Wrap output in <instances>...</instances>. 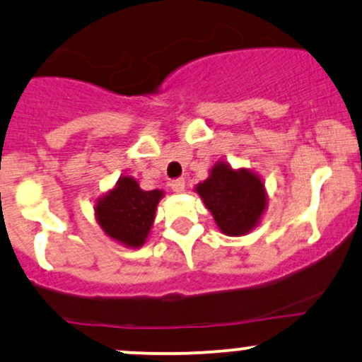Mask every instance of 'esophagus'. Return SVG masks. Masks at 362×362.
Returning a JSON list of instances; mask_svg holds the SVG:
<instances>
[{"instance_id": "1", "label": "esophagus", "mask_w": 362, "mask_h": 362, "mask_svg": "<svg viewBox=\"0 0 362 362\" xmlns=\"http://www.w3.org/2000/svg\"><path fill=\"white\" fill-rule=\"evenodd\" d=\"M170 187H172L173 192H177V194L184 192V190H185V180H184V178H177V180H173L172 184H170Z\"/></svg>"}]
</instances>
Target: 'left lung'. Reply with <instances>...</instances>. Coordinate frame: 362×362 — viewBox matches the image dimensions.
Masks as SVG:
<instances>
[{
  "label": "left lung",
  "instance_id": "left-lung-1",
  "mask_svg": "<svg viewBox=\"0 0 362 362\" xmlns=\"http://www.w3.org/2000/svg\"><path fill=\"white\" fill-rule=\"evenodd\" d=\"M206 208L218 228L230 237H240L259 225L268 196L259 175L247 168L233 170L228 163L218 161L209 177L196 185Z\"/></svg>",
  "mask_w": 362,
  "mask_h": 362
}]
</instances>
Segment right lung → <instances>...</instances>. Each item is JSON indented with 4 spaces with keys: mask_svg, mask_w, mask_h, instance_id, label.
<instances>
[{
    "mask_svg": "<svg viewBox=\"0 0 362 362\" xmlns=\"http://www.w3.org/2000/svg\"><path fill=\"white\" fill-rule=\"evenodd\" d=\"M161 197L163 190H142L136 178L123 175L113 189L96 201L98 225L110 239L127 247H141L148 239Z\"/></svg>",
    "mask_w": 362,
    "mask_h": 362,
    "instance_id": "obj_1",
    "label": "right lung"
}]
</instances>
